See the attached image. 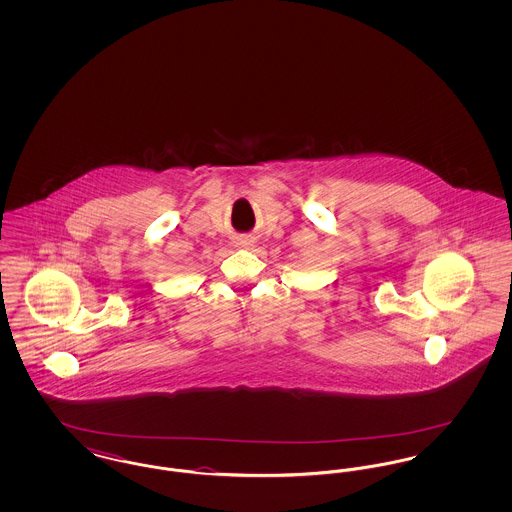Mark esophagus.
Masks as SVG:
<instances>
[{
  "instance_id": "34e87169",
  "label": "esophagus",
  "mask_w": 512,
  "mask_h": 512,
  "mask_svg": "<svg viewBox=\"0 0 512 512\" xmlns=\"http://www.w3.org/2000/svg\"><path fill=\"white\" fill-rule=\"evenodd\" d=\"M251 242H253V240H251L249 236H245V238H242V240H240V245H244V247H247V245H251Z\"/></svg>"
}]
</instances>
